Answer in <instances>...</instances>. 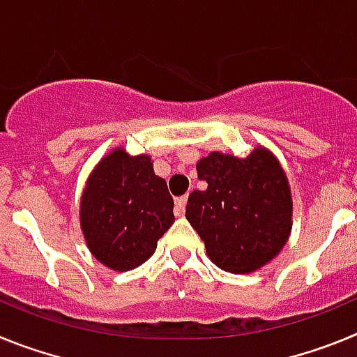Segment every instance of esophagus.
<instances>
[{"instance_id": "1", "label": "esophagus", "mask_w": 357, "mask_h": 357, "mask_svg": "<svg viewBox=\"0 0 357 357\" xmlns=\"http://www.w3.org/2000/svg\"><path fill=\"white\" fill-rule=\"evenodd\" d=\"M185 202H188V197H178L175 198V216H184L185 209Z\"/></svg>"}]
</instances>
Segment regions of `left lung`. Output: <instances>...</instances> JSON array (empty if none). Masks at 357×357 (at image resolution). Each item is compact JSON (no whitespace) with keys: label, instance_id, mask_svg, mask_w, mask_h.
Returning a JSON list of instances; mask_svg holds the SVG:
<instances>
[{"label":"left lung","instance_id":"1","mask_svg":"<svg viewBox=\"0 0 357 357\" xmlns=\"http://www.w3.org/2000/svg\"><path fill=\"white\" fill-rule=\"evenodd\" d=\"M207 189L189 195L185 218L209 259L230 273H250L275 257L291 230V189L266 148L245 159L213 151L198 160Z\"/></svg>","mask_w":357,"mask_h":357}]
</instances>
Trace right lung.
Segmentation results:
<instances>
[{"instance_id": "obj_1", "label": "right lung", "mask_w": 357, "mask_h": 357, "mask_svg": "<svg viewBox=\"0 0 357 357\" xmlns=\"http://www.w3.org/2000/svg\"><path fill=\"white\" fill-rule=\"evenodd\" d=\"M175 222L173 198L148 155L116 148L96 164L80 200V227L91 254L116 272L141 266Z\"/></svg>"}]
</instances>
